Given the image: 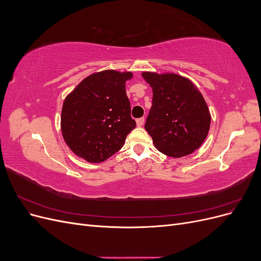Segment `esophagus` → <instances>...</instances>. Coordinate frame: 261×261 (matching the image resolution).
Instances as JSON below:
<instances>
[{
	"mask_svg": "<svg viewBox=\"0 0 261 261\" xmlns=\"http://www.w3.org/2000/svg\"><path fill=\"white\" fill-rule=\"evenodd\" d=\"M136 123H137V126H143L144 125V123H145V117H140V118H138V120L136 121Z\"/></svg>",
	"mask_w": 261,
	"mask_h": 261,
	"instance_id": "1",
	"label": "esophagus"
}]
</instances>
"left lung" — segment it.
<instances>
[{
    "label": "left lung",
    "mask_w": 261,
    "mask_h": 261,
    "mask_svg": "<svg viewBox=\"0 0 261 261\" xmlns=\"http://www.w3.org/2000/svg\"><path fill=\"white\" fill-rule=\"evenodd\" d=\"M152 88L145 128L160 152L173 158L193 153L208 136L211 115L198 88L177 74L143 73Z\"/></svg>",
    "instance_id": "left-lung-1"
}]
</instances>
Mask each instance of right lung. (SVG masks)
<instances>
[{"mask_svg": "<svg viewBox=\"0 0 261 261\" xmlns=\"http://www.w3.org/2000/svg\"><path fill=\"white\" fill-rule=\"evenodd\" d=\"M130 72L113 69L91 74L65 98L61 129L72 151L92 163L116 153L136 127L125 84Z\"/></svg>", "mask_w": 261, "mask_h": 261, "instance_id": "right-lung-1", "label": "right lung"}]
</instances>
